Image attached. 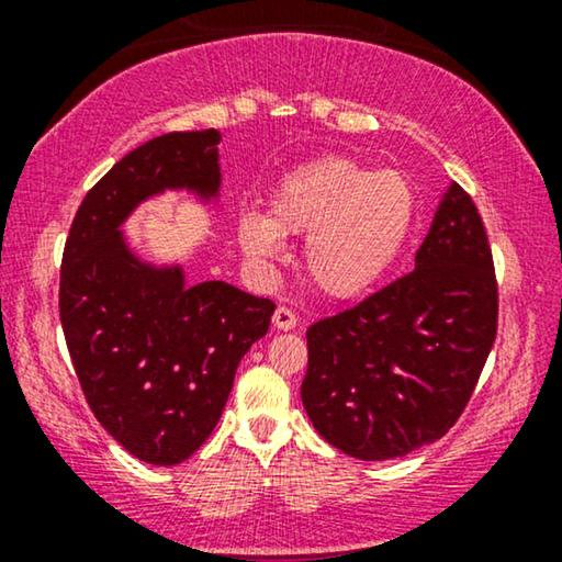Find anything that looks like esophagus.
Segmentation results:
<instances>
[{"mask_svg":"<svg viewBox=\"0 0 562 562\" xmlns=\"http://www.w3.org/2000/svg\"><path fill=\"white\" fill-rule=\"evenodd\" d=\"M296 314L289 310V306H279V310L273 312V327L276 329H294L296 327Z\"/></svg>","mask_w":562,"mask_h":562,"instance_id":"obj_1","label":"esophagus"}]
</instances>
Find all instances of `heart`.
Instances as JSON below:
<instances>
[{"label": "heart", "instance_id": "heart-1", "mask_svg": "<svg viewBox=\"0 0 562 562\" xmlns=\"http://www.w3.org/2000/svg\"><path fill=\"white\" fill-rule=\"evenodd\" d=\"M417 196L398 171L325 158L283 176L268 217L243 212L237 243L252 263L283 256V235H306L304 268L322 294H366L394 266L412 233Z\"/></svg>", "mask_w": 562, "mask_h": 562}]
</instances>
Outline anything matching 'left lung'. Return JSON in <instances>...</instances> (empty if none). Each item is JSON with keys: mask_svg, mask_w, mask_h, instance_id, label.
Wrapping results in <instances>:
<instances>
[{"mask_svg": "<svg viewBox=\"0 0 562 562\" xmlns=\"http://www.w3.org/2000/svg\"><path fill=\"white\" fill-rule=\"evenodd\" d=\"M496 322L486 227L452 183L414 271L306 329L302 402L314 429L358 460L402 458L440 440L479 383Z\"/></svg>", "mask_w": 562, "mask_h": 562, "instance_id": "8db88e82", "label": "left lung"}]
</instances>
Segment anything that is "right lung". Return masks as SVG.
<instances>
[{
  "instance_id": "1",
  "label": "right lung",
  "mask_w": 562,
  "mask_h": 562,
  "mask_svg": "<svg viewBox=\"0 0 562 562\" xmlns=\"http://www.w3.org/2000/svg\"><path fill=\"white\" fill-rule=\"evenodd\" d=\"M217 130L153 137L83 196L60 263V325L83 396L130 456L176 465L217 427L235 371L271 325L276 304L145 263L122 222L166 189L220 194Z\"/></svg>"
}]
</instances>
